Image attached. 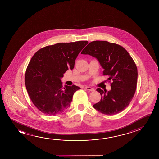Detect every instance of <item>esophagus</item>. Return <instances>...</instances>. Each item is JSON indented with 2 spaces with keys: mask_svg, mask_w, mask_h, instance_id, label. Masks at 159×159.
Segmentation results:
<instances>
[{
  "mask_svg": "<svg viewBox=\"0 0 159 159\" xmlns=\"http://www.w3.org/2000/svg\"><path fill=\"white\" fill-rule=\"evenodd\" d=\"M85 88L89 90V91H95V89H94L93 88H91V87H90V86H85Z\"/></svg>",
  "mask_w": 159,
  "mask_h": 159,
  "instance_id": "1",
  "label": "esophagus"
}]
</instances>
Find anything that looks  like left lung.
<instances>
[{
    "label": "left lung",
    "instance_id": "obj_1",
    "mask_svg": "<svg viewBox=\"0 0 159 159\" xmlns=\"http://www.w3.org/2000/svg\"><path fill=\"white\" fill-rule=\"evenodd\" d=\"M81 54L96 57L104 69L103 75L109 76L108 79L112 80L110 91L96 89L102 98L93 107L109 115L123 111L133 99L138 79L136 65L129 52L120 45L96 40L89 43Z\"/></svg>",
    "mask_w": 159,
    "mask_h": 159
}]
</instances>
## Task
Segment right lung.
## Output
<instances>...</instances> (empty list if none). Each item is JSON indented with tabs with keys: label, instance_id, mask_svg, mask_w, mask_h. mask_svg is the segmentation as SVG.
<instances>
[{
	"label": "right lung",
	"instance_id": "right-lung-1",
	"mask_svg": "<svg viewBox=\"0 0 159 159\" xmlns=\"http://www.w3.org/2000/svg\"><path fill=\"white\" fill-rule=\"evenodd\" d=\"M88 41L57 43L39 49L31 57L25 74V84L31 102L48 115L68 109L74 93L80 88H63L64 73L74 68L75 61Z\"/></svg>",
	"mask_w": 159,
	"mask_h": 159
}]
</instances>
